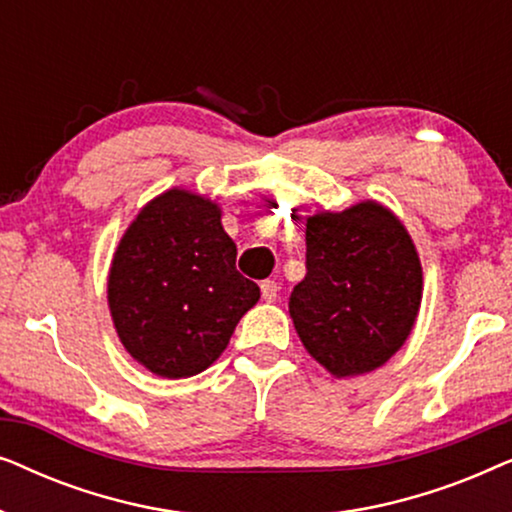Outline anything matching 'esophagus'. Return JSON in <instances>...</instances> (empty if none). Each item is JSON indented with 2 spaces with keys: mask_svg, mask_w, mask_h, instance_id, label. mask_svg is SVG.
<instances>
[{
  "mask_svg": "<svg viewBox=\"0 0 512 512\" xmlns=\"http://www.w3.org/2000/svg\"><path fill=\"white\" fill-rule=\"evenodd\" d=\"M261 293H263V300H268V303L277 300V293H279L277 282H272V279H265V282L261 284Z\"/></svg>",
  "mask_w": 512,
  "mask_h": 512,
  "instance_id": "obj_1",
  "label": "esophagus"
}]
</instances>
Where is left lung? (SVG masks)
Returning a JSON list of instances; mask_svg holds the SVG:
<instances>
[{
  "label": "left lung",
  "mask_w": 512,
  "mask_h": 512,
  "mask_svg": "<svg viewBox=\"0 0 512 512\" xmlns=\"http://www.w3.org/2000/svg\"><path fill=\"white\" fill-rule=\"evenodd\" d=\"M305 279L289 312L307 352L338 377L370 373L396 354L422 303V265L389 209L361 202L307 219Z\"/></svg>",
  "instance_id": "left-lung-1"
}]
</instances>
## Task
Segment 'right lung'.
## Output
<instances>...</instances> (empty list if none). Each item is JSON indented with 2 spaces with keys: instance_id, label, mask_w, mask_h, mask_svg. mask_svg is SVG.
<instances>
[{
  "instance_id": "1",
  "label": "right lung",
  "mask_w": 512,
  "mask_h": 512,
  "mask_svg": "<svg viewBox=\"0 0 512 512\" xmlns=\"http://www.w3.org/2000/svg\"><path fill=\"white\" fill-rule=\"evenodd\" d=\"M235 258L214 202L179 188L149 202L125 230L109 272L111 317L125 349L170 380L212 366L261 298Z\"/></svg>"
}]
</instances>
